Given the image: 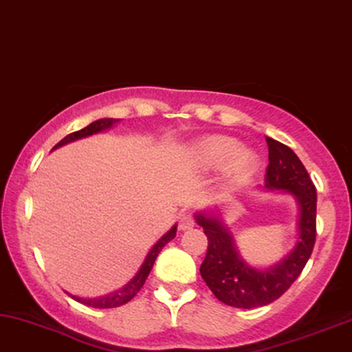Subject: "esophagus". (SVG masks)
<instances>
[{
	"label": "esophagus",
	"mask_w": 352,
	"mask_h": 352,
	"mask_svg": "<svg viewBox=\"0 0 352 352\" xmlns=\"http://www.w3.org/2000/svg\"><path fill=\"white\" fill-rule=\"evenodd\" d=\"M195 227V219L193 215L184 212L179 219V228L180 230H190V228Z\"/></svg>",
	"instance_id": "1"
}]
</instances>
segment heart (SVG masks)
<instances>
[{
  "instance_id": "obj_1",
  "label": "heart",
  "mask_w": 352,
  "mask_h": 352,
  "mask_svg": "<svg viewBox=\"0 0 352 352\" xmlns=\"http://www.w3.org/2000/svg\"><path fill=\"white\" fill-rule=\"evenodd\" d=\"M193 159L196 166L203 170H217L227 166L228 177L235 180L250 175L257 162L256 154L251 149H238L236 140L225 135H212L196 143Z\"/></svg>"
}]
</instances>
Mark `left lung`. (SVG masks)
I'll use <instances>...</instances> for the list:
<instances>
[{"instance_id":"left-lung-1","label":"left lung","mask_w":352,"mask_h":352,"mask_svg":"<svg viewBox=\"0 0 352 352\" xmlns=\"http://www.w3.org/2000/svg\"><path fill=\"white\" fill-rule=\"evenodd\" d=\"M265 142L269 146L265 186L294 195L301 208L299 240L294 250L269 270L252 269L238 254L232 233L219 219L196 215L208 236V251L199 267L201 277L219 301L233 307H261L278 299L301 275L316 245V186L292 148L269 137Z\"/></svg>"}]
</instances>
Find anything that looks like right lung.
<instances>
[{
  "label": "right lung",
  "instance_id": "1",
  "mask_svg": "<svg viewBox=\"0 0 352 352\" xmlns=\"http://www.w3.org/2000/svg\"><path fill=\"white\" fill-rule=\"evenodd\" d=\"M116 122H119V119H100V120L93 122V124L88 125V127L78 130V132L69 133L67 137H64L63 140H60V142L56 144L54 148L63 146V144L74 142V140H78V138L88 137V135L101 132V130L111 127V125L116 124ZM175 233H177V227H172V230L167 232L166 235H164L161 240H159L156 245L153 246V250L149 251V254L146 256V259H144V262H143L142 269H140L138 274L135 275L133 280L127 285V287H124L122 289H119V292L109 294V296H104L100 299H82V298H75V296H74V299H77L78 302L85 304V306H90L95 309H111V307H119V306H124V304H127L130 299H133L135 294L142 289L144 282H146L149 272H151V269H153V264H154V261H156L157 254L161 252L162 248L166 246L168 241L175 238Z\"/></svg>",
  "mask_w": 352,
  "mask_h": 352
}]
</instances>
